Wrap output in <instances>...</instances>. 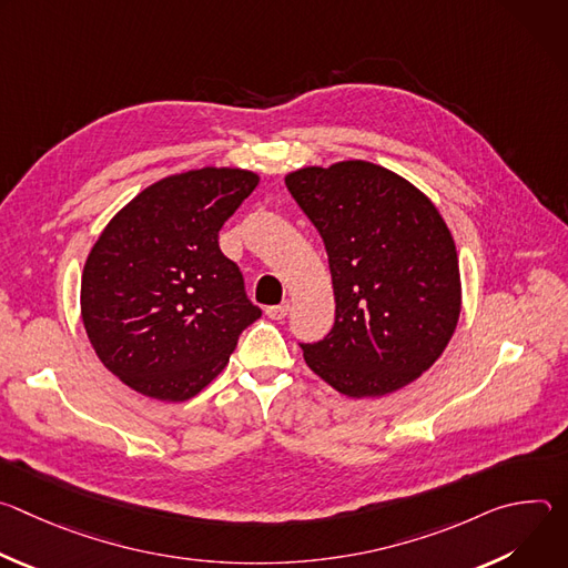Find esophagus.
Segmentation results:
<instances>
[{
    "mask_svg": "<svg viewBox=\"0 0 568 568\" xmlns=\"http://www.w3.org/2000/svg\"><path fill=\"white\" fill-rule=\"evenodd\" d=\"M265 314H267L270 318H274V321L285 318V316L290 314V301H283L281 305H272V307H267V310H265Z\"/></svg>",
    "mask_w": 568,
    "mask_h": 568,
    "instance_id": "1",
    "label": "esophagus"
}]
</instances>
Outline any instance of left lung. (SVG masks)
Instances as JSON below:
<instances>
[{
    "instance_id": "1",
    "label": "left lung",
    "mask_w": 568,
    "mask_h": 568,
    "mask_svg": "<svg viewBox=\"0 0 568 568\" xmlns=\"http://www.w3.org/2000/svg\"><path fill=\"white\" fill-rule=\"evenodd\" d=\"M328 252L335 323L307 366L351 397L386 395L425 373L460 312L458 258L436 206L407 180L344 161L285 178Z\"/></svg>"
}]
</instances>
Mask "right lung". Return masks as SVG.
<instances>
[{
	"label": "right lung",
	"instance_id": "right-lung-1",
	"mask_svg": "<svg viewBox=\"0 0 568 568\" xmlns=\"http://www.w3.org/2000/svg\"><path fill=\"white\" fill-rule=\"evenodd\" d=\"M258 178L237 169L173 175L139 193L101 233L80 285L88 337L130 388L197 395L261 316L217 233Z\"/></svg>",
	"mask_w": 568,
	"mask_h": 568
}]
</instances>
